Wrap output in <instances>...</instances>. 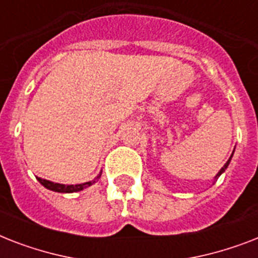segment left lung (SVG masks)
I'll list each match as a JSON object with an SVG mask.
<instances>
[{"label": "left lung", "mask_w": 258, "mask_h": 258, "mask_svg": "<svg viewBox=\"0 0 258 258\" xmlns=\"http://www.w3.org/2000/svg\"><path fill=\"white\" fill-rule=\"evenodd\" d=\"M233 153H234V151H233ZM232 157H233V154H232V155H230V158H229V159H228V162H226V163H225V165H224V167H222V169H221L220 171H218V174H217V175L214 176V180H213V184L216 183V180L218 179V178H220V175H221V174H224V172H225V170L228 169L229 163H230V161H232Z\"/></svg>", "instance_id": "obj_1"}]
</instances>
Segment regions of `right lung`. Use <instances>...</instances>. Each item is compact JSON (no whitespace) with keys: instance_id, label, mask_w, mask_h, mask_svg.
Here are the masks:
<instances>
[{"instance_id":"add662e5","label":"right lung","mask_w":258,"mask_h":258,"mask_svg":"<svg viewBox=\"0 0 258 258\" xmlns=\"http://www.w3.org/2000/svg\"><path fill=\"white\" fill-rule=\"evenodd\" d=\"M101 175V171L99 172V175L92 180H88V182H84V183H79V184H62V183H56V182H52V180H48V179H42L40 176H36L37 180L40 183L46 187L48 190H52V191H56V192H78V191H82L84 190L86 187L93 184L96 182Z\"/></svg>"}]
</instances>
